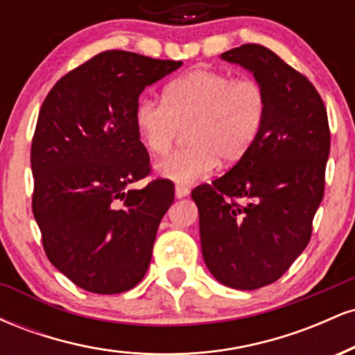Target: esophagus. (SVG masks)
<instances>
[{
  "instance_id": "obj_1",
  "label": "esophagus",
  "mask_w": 355,
  "mask_h": 355,
  "mask_svg": "<svg viewBox=\"0 0 355 355\" xmlns=\"http://www.w3.org/2000/svg\"><path fill=\"white\" fill-rule=\"evenodd\" d=\"M189 193H190V190L187 189V187H183V185L175 187V197H177V198L187 197V195H189Z\"/></svg>"
}]
</instances>
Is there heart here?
<instances>
[{"mask_svg":"<svg viewBox=\"0 0 355 355\" xmlns=\"http://www.w3.org/2000/svg\"><path fill=\"white\" fill-rule=\"evenodd\" d=\"M267 92L255 78L217 70L189 71L170 81L164 101L138 100L135 125L150 153L164 157L187 128V145L157 166L162 177L193 183L237 164L259 138L267 116Z\"/></svg>","mask_w":355,"mask_h":355,"instance_id":"b5f03b06","label":"heart"}]
</instances>
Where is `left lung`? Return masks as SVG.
Listing matches in <instances>:
<instances>
[{"mask_svg":"<svg viewBox=\"0 0 355 355\" xmlns=\"http://www.w3.org/2000/svg\"><path fill=\"white\" fill-rule=\"evenodd\" d=\"M254 73L267 116L242 160L191 190L202 255L220 284L255 291L279 280L307 247L331 150L327 110L302 73L262 44L220 55Z\"/></svg>","mask_w":355,"mask_h":355,"instance_id":"1","label":"left lung"}]
</instances>
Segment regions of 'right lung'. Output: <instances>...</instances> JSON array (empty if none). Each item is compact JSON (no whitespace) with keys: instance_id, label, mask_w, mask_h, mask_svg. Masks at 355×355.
Masks as SVG:
<instances>
[{"instance_id":"right-lung-1","label":"right lung","mask_w":355,"mask_h":355,"mask_svg":"<svg viewBox=\"0 0 355 355\" xmlns=\"http://www.w3.org/2000/svg\"><path fill=\"white\" fill-rule=\"evenodd\" d=\"M182 61L108 50L56 81L31 144L33 215L46 257L93 294L133 288L148 270L170 180L130 190L150 173L135 125L141 92Z\"/></svg>"}]
</instances>
